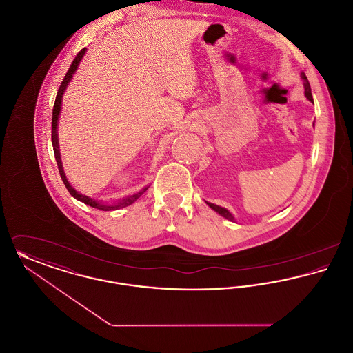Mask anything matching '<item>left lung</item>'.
Here are the masks:
<instances>
[{
    "mask_svg": "<svg viewBox=\"0 0 353 353\" xmlns=\"http://www.w3.org/2000/svg\"><path fill=\"white\" fill-rule=\"evenodd\" d=\"M301 77H302L303 85H304V95H305V98H307L308 101H311V103H314L312 94H311V85H310V82H308V79H307L305 74L302 72V74H301ZM206 202V203H208V205H209L214 212H217L219 216H222L223 219H229V221H233V222H234V216H233L228 209H225V208H222V206H219V205H216V203H212V202Z\"/></svg>",
    "mask_w": 353,
    "mask_h": 353,
    "instance_id": "1",
    "label": "left lung"
}]
</instances>
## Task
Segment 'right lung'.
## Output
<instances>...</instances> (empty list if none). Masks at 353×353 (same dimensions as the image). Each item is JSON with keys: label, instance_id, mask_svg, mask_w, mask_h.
I'll return each instance as SVG.
<instances>
[{"label": "right lung", "instance_id": "right-lung-1", "mask_svg": "<svg viewBox=\"0 0 353 353\" xmlns=\"http://www.w3.org/2000/svg\"><path fill=\"white\" fill-rule=\"evenodd\" d=\"M85 51H87V49L84 48V49H82V50L77 54L75 59L72 61L71 66L68 68V71L66 72V75H65L62 83H61V87H59V90H58V94H57V98H55V103H54V108H52V119H51V143H52V150H54V154H55L57 165H58V169H59V174H61V177H62L63 184L68 188L70 194H71L74 199H77L78 201L83 202L85 205H90V206H92V208H95V209L104 210V212H107V210H117V209H120V208H124V206H128V205L134 203V202L150 188V185H148V186H144L141 190L136 192V193L131 194V196H127V197L120 199L118 201L112 202V203H104L101 200L91 199V197H88V196H85V194L79 193L78 190H75V189L71 186V184L68 183L66 173H65V169H63V165H62V159H61L59 140H58V120H59L61 110H62V99H63V94H65V91H66V88H68V83L71 82L74 74H75L77 70H78V66L81 65V61L83 59Z\"/></svg>", "mask_w": 353, "mask_h": 353}]
</instances>
